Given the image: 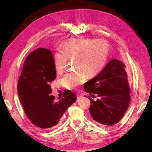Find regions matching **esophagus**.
<instances>
[{"mask_svg":"<svg viewBox=\"0 0 152 152\" xmlns=\"http://www.w3.org/2000/svg\"><path fill=\"white\" fill-rule=\"evenodd\" d=\"M83 96L82 95H80V94H77V100H78L80 99V98H82Z\"/></svg>","mask_w":152,"mask_h":152,"instance_id":"obj_1","label":"esophagus"}]
</instances>
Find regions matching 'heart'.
Listing matches in <instances>:
<instances>
[{
  "mask_svg": "<svg viewBox=\"0 0 152 152\" xmlns=\"http://www.w3.org/2000/svg\"><path fill=\"white\" fill-rule=\"evenodd\" d=\"M109 45L103 39H69L62 43L54 56L56 72L63 74L69 60H74V72L66 74L62 84L68 90H75L86 81V74L92 77L99 74L107 60Z\"/></svg>",
  "mask_w": 152,
  "mask_h": 152,
  "instance_id": "1",
  "label": "heart"
}]
</instances>
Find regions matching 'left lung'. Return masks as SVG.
Masks as SVG:
<instances>
[{"instance_id":"1","label":"left lung","mask_w":152,"mask_h":152,"mask_svg":"<svg viewBox=\"0 0 152 152\" xmlns=\"http://www.w3.org/2000/svg\"><path fill=\"white\" fill-rule=\"evenodd\" d=\"M126 66L118 59H113L97 76L84 85V90L93 98L90 112L98 125L113 126L118 123L126 112L130 102V88Z\"/></svg>"}]
</instances>
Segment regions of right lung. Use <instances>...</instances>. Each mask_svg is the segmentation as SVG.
I'll use <instances>...</instances> for the list:
<instances>
[{"label": "right lung", "instance_id": "right-lung-1", "mask_svg": "<svg viewBox=\"0 0 152 152\" xmlns=\"http://www.w3.org/2000/svg\"><path fill=\"white\" fill-rule=\"evenodd\" d=\"M56 77L54 59L50 50L39 48L27 56L18 82V93L27 117L42 129L56 126L76 101L75 94L70 90H64L58 101L50 95V84Z\"/></svg>", "mask_w": 152, "mask_h": 152}]
</instances>
